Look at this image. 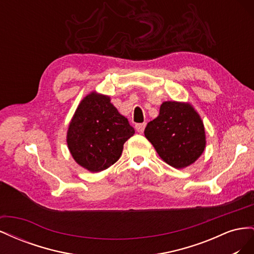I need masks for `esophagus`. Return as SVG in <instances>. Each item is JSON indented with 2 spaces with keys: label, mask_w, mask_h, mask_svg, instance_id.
<instances>
[{
  "label": "esophagus",
  "mask_w": 254,
  "mask_h": 254,
  "mask_svg": "<svg viewBox=\"0 0 254 254\" xmlns=\"http://www.w3.org/2000/svg\"><path fill=\"white\" fill-rule=\"evenodd\" d=\"M145 127H146V123H141V124H136V125H135L136 131L139 132V133H143V132H144Z\"/></svg>",
  "instance_id": "obj_1"
}]
</instances>
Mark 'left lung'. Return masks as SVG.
I'll return each instance as SVG.
<instances>
[{"label":"left lung","instance_id":"1","mask_svg":"<svg viewBox=\"0 0 254 254\" xmlns=\"http://www.w3.org/2000/svg\"><path fill=\"white\" fill-rule=\"evenodd\" d=\"M144 134L160 158L175 168L193 164L205 148L202 120L188 103L164 102Z\"/></svg>","mask_w":254,"mask_h":254}]
</instances>
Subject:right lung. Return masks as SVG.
Here are the masks:
<instances>
[{
  "label": "right lung",
  "instance_id": "add662e5",
  "mask_svg": "<svg viewBox=\"0 0 254 254\" xmlns=\"http://www.w3.org/2000/svg\"><path fill=\"white\" fill-rule=\"evenodd\" d=\"M133 134V127L110 103V97L91 92L73 115L66 143L76 162L97 173L117 162L124 143Z\"/></svg>",
  "mask_w": 254,
  "mask_h": 254
}]
</instances>
